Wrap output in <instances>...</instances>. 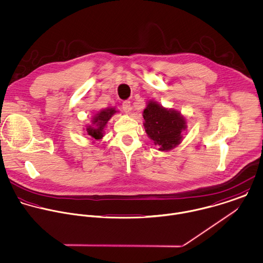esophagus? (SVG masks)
Instances as JSON below:
<instances>
[{"label":"esophagus","mask_w":263,"mask_h":263,"mask_svg":"<svg viewBox=\"0 0 263 263\" xmlns=\"http://www.w3.org/2000/svg\"><path fill=\"white\" fill-rule=\"evenodd\" d=\"M122 108H123V111H124L125 113L130 112V110H132L130 102H129V101H124V102L122 103Z\"/></svg>","instance_id":"1"}]
</instances>
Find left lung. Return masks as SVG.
Here are the masks:
<instances>
[{
	"instance_id": "obj_1",
	"label": "left lung",
	"mask_w": 263,
	"mask_h": 263,
	"mask_svg": "<svg viewBox=\"0 0 263 263\" xmlns=\"http://www.w3.org/2000/svg\"><path fill=\"white\" fill-rule=\"evenodd\" d=\"M144 127L148 137L160 151H168L182 141L186 120L180 112L166 109L154 101H149L143 112Z\"/></svg>"
}]
</instances>
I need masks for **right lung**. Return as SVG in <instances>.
<instances>
[{"mask_svg":"<svg viewBox=\"0 0 263 263\" xmlns=\"http://www.w3.org/2000/svg\"><path fill=\"white\" fill-rule=\"evenodd\" d=\"M115 108H107L97 113L91 120V124L86 126L87 135L93 140H101L104 136V128L110 118L116 113Z\"/></svg>","mask_w":263,"mask_h":263,"instance_id":"add662e5","label":"right lung"}]
</instances>
